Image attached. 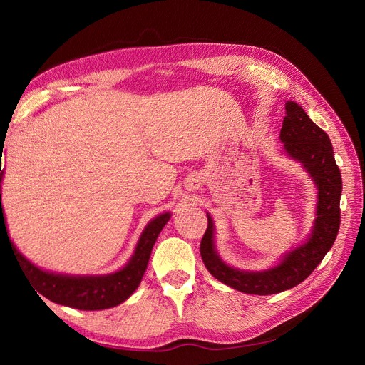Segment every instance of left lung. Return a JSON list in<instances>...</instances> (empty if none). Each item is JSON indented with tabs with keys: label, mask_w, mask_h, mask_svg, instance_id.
I'll return each instance as SVG.
<instances>
[{
	"label": "left lung",
	"mask_w": 365,
	"mask_h": 365,
	"mask_svg": "<svg viewBox=\"0 0 365 365\" xmlns=\"http://www.w3.org/2000/svg\"><path fill=\"white\" fill-rule=\"evenodd\" d=\"M284 109L286 117L283 118L280 141L286 155L303 165L317 187L314 225L303 244L284 252L268 269H237L220 259L215 242V222L207 213L208 225L201 240V257L205 268L219 282L245 294L271 295L300 284L332 248L339 230L342 180L335 163L332 143L300 105L288 101Z\"/></svg>",
	"instance_id": "1"
}]
</instances>
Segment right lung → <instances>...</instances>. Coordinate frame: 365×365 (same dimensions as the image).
Segmentation results:
<instances>
[{
	"label": "right lung",
	"mask_w": 365,
	"mask_h": 365,
	"mask_svg": "<svg viewBox=\"0 0 365 365\" xmlns=\"http://www.w3.org/2000/svg\"><path fill=\"white\" fill-rule=\"evenodd\" d=\"M3 176L4 169H1L0 165V239L3 231L9 237L6 230L7 224L4 222V208L1 205ZM170 216L172 215L169 212H164L148 222L128 263L121 269L111 274L73 275L43 271L26 259L14 245L10 237L9 242L15 251V256L18 257L21 267L24 268L27 277L35 284L36 291L41 295L48 298L53 303L81 309V311H102V309L118 306L135 292L148 268L152 248Z\"/></svg>",
	"instance_id": "add662e5"
}]
</instances>
